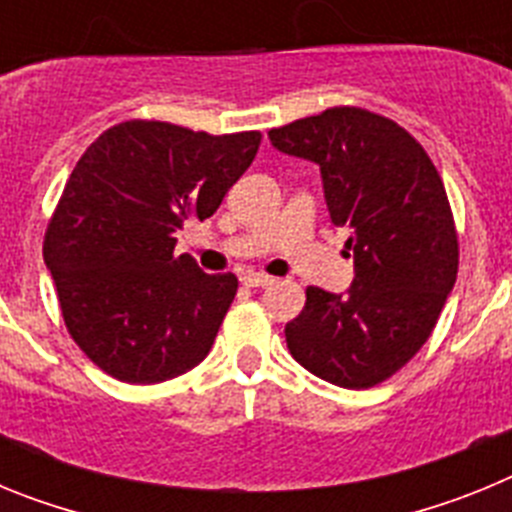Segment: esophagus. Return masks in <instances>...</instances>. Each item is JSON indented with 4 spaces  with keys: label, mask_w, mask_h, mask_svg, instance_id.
Wrapping results in <instances>:
<instances>
[{
    "label": "esophagus",
    "mask_w": 512,
    "mask_h": 512,
    "mask_svg": "<svg viewBox=\"0 0 512 512\" xmlns=\"http://www.w3.org/2000/svg\"><path fill=\"white\" fill-rule=\"evenodd\" d=\"M241 279L246 287H269V284H274V277H269V274H256V271H248Z\"/></svg>",
    "instance_id": "1"
}]
</instances>
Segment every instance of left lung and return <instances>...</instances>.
I'll use <instances>...</instances> for the list:
<instances>
[{"label":"left lung","instance_id":"1","mask_svg":"<svg viewBox=\"0 0 512 512\" xmlns=\"http://www.w3.org/2000/svg\"><path fill=\"white\" fill-rule=\"evenodd\" d=\"M269 138L320 166L356 271L346 295L307 287L284 328L289 354L330 384L374 387L418 354L454 289L459 238L441 176L408 130L361 107H330Z\"/></svg>","mask_w":512,"mask_h":512}]
</instances>
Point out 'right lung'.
Returning a JSON list of instances; mask_svg holds the SVG:
<instances>
[{
    "label": "right lung",
    "mask_w": 512,
    "mask_h": 512,
    "mask_svg": "<svg viewBox=\"0 0 512 512\" xmlns=\"http://www.w3.org/2000/svg\"><path fill=\"white\" fill-rule=\"evenodd\" d=\"M259 143V130L210 135L128 120L79 158L45 230L43 259L63 323L102 372L158 384L210 354L238 279L176 256V233L220 207Z\"/></svg>",
    "instance_id": "add662e5"
}]
</instances>
